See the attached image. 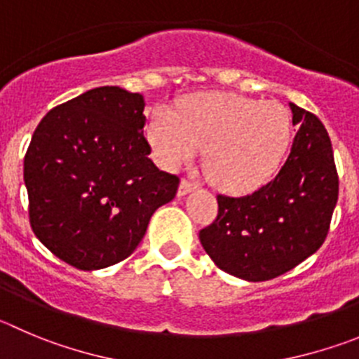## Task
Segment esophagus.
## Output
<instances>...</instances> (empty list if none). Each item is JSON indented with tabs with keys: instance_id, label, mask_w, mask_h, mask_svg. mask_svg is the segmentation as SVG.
<instances>
[{
	"instance_id": "esophagus-1",
	"label": "esophagus",
	"mask_w": 359,
	"mask_h": 359,
	"mask_svg": "<svg viewBox=\"0 0 359 359\" xmlns=\"http://www.w3.org/2000/svg\"><path fill=\"white\" fill-rule=\"evenodd\" d=\"M193 189H196V184L191 182L189 179H182L180 180V186H179V195L184 196L187 195V193H191Z\"/></svg>"
}]
</instances>
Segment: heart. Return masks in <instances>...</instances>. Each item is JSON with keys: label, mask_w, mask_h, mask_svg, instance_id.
Returning a JSON list of instances; mask_svg holds the SVG:
<instances>
[{"label": "heart", "mask_w": 359, "mask_h": 359, "mask_svg": "<svg viewBox=\"0 0 359 359\" xmlns=\"http://www.w3.org/2000/svg\"><path fill=\"white\" fill-rule=\"evenodd\" d=\"M147 136L157 161L175 170L203 154V170L221 189L248 193L269 182L292 143V118L281 104L233 93H200L159 108Z\"/></svg>", "instance_id": "obj_1"}]
</instances>
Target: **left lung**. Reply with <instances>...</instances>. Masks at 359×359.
Instances as JSON below:
<instances>
[{
    "instance_id": "8db88e82",
    "label": "left lung",
    "mask_w": 359,
    "mask_h": 359,
    "mask_svg": "<svg viewBox=\"0 0 359 359\" xmlns=\"http://www.w3.org/2000/svg\"><path fill=\"white\" fill-rule=\"evenodd\" d=\"M299 126L285 164L271 182L239 198L217 195V216L200 243L217 267L248 281H266L313 255L330 232L338 173L326 127L290 104Z\"/></svg>"
}]
</instances>
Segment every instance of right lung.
Masks as SVG:
<instances>
[{"label": "right lung", "instance_id": "right-lung-1", "mask_svg": "<svg viewBox=\"0 0 359 359\" xmlns=\"http://www.w3.org/2000/svg\"><path fill=\"white\" fill-rule=\"evenodd\" d=\"M145 100L100 86L53 108L25 156L29 225L60 260L83 271L122 262L179 177L149 157Z\"/></svg>", "mask_w": 359, "mask_h": 359}]
</instances>
